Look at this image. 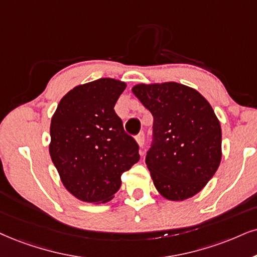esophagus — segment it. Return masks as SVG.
Segmentation results:
<instances>
[{"label": "esophagus", "mask_w": 257, "mask_h": 257, "mask_svg": "<svg viewBox=\"0 0 257 257\" xmlns=\"http://www.w3.org/2000/svg\"><path fill=\"white\" fill-rule=\"evenodd\" d=\"M136 142H138V145L140 146V147H144L145 145V134L144 133H141V134H139L138 136H136Z\"/></svg>", "instance_id": "esophagus-1"}]
</instances>
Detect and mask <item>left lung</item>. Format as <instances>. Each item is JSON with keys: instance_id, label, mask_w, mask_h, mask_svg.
I'll list each match as a JSON object with an SVG mask.
<instances>
[{"instance_id": "1", "label": "left lung", "mask_w": 257, "mask_h": 257, "mask_svg": "<svg viewBox=\"0 0 257 257\" xmlns=\"http://www.w3.org/2000/svg\"><path fill=\"white\" fill-rule=\"evenodd\" d=\"M133 93L154 118L146 164L158 192L180 201L200 192L222 160V129L210 103L175 82L138 84Z\"/></svg>"}]
</instances>
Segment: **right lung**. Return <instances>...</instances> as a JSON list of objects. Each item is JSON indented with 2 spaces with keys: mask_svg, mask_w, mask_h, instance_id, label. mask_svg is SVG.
Segmentation results:
<instances>
[{
  "mask_svg": "<svg viewBox=\"0 0 257 257\" xmlns=\"http://www.w3.org/2000/svg\"><path fill=\"white\" fill-rule=\"evenodd\" d=\"M126 84L99 78L73 87L51 119L50 155L61 183L77 199L100 204L121 187V175L140 160L139 146L113 106Z\"/></svg>",
  "mask_w": 257,
  "mask_h": 257,
  "instance_id": "add662e5",
  "label": "right lung"
}]
</instances>
